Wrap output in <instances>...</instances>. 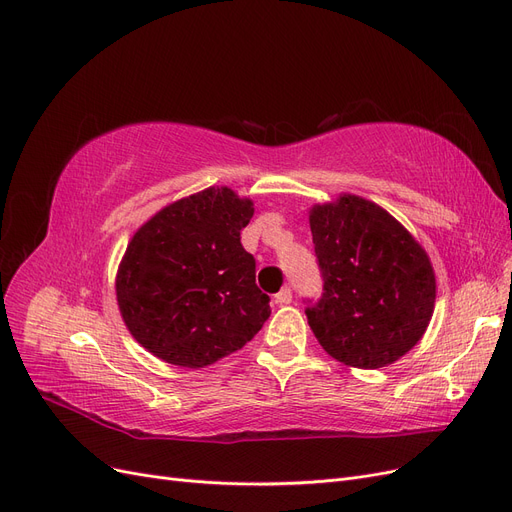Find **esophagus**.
<instances>
[{"mask_svg": "<svg viewBox=\"0 0 512 512\" xmlns=\"http://www.w3.org/2000/svg\"><path fill=\"white\" fill-rule=\"evenodd\" d=\"M274 301H276L278 305H288V303L293 301V291H291V288H288V286H284L282 291L274 297Z\"/></svg>", "mask_w": 512, "mask_h": 512, "instance_id": "34e87169", "label": "esophagus"}]
</instances>
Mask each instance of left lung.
Listing matches in <instances>:
<instances>
[{
  "label": "left lung",
  "mask_w": 512,
  "mask_h": 512,
  "mask_svg": "<svg viewBox=\"0 0 512 512\" xmlns=\"http://www.w3.org/2000/svg\"><path fill=\"white\" fill-rule=\"evenodd\" d=\"M324 280L305 309L322 349L353 368H383L425 335L435 309L427 251L383 207L355 194L309 209Z\"/></svg>",
  "instance_id": "8db88e82"
}]
</instances>
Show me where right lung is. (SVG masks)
<instances>
[{"label":"right lung","instance_id":"obj_1","mask_svg":"<svg viewBox=\"0 0 512 512\" xmlns=\"http://www.w3.org/2000/svg\"><path fill=\"white\" fill-rule=\"evenodd\" d=\"M251 198L207 188L154 213L131 236L115 291L121 318L144 349L182 368H205L242 349L270 318L255 259L240 230Z\"/></svg>","mask_w":512,"mask_h":512}]
</instances>
